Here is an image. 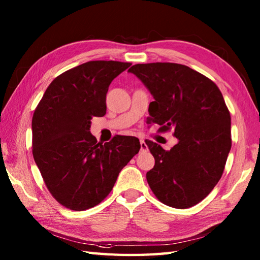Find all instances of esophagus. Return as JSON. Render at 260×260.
<instances>
[{
    "label": "esophagus",
    "mask_w": 260,
    "mask_h": 260,
    "mask_svg": "<svg viewBox=\"0 0 260 260\" xmlns=\"http://www.w3.org/2000/svg\"><path fill=\"white\" fill-rule=\"evenodd\" d=\"M140 144H141V152H145L147 151V145L144 140H141L140 141Z\"/></svg>",
    "instance_id": "obj_1"
}]
</instances>
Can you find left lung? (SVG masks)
<instances>
[{"instance_id":"obj_1","label":"left lung","mask_w":260,"mask_h":260,"mask_svg":"<svg viewBox=\"0 0 260 260\" xmlns=\"http://www.w3.org/2000/svg\"><path fill=\"white\" fill-rule=\"evenodd\" d=\"M128 71L154 98L150 123L161 125V132L174 129L179 141L170 151L145 141L155 158L147 183L169 207L196 206L221 178L231 148V118L222 93L212 80L184 64L139 63Z\"/></svg>"}]
</instances>
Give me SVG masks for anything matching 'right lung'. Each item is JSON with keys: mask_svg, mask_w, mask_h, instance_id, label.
Listing matches in <instances>:
<instances>
[{"mask_svg": "<svg viewBox=\"0 0 260 260\" xmlns=\"http://www.w3.org/2000/svg\"><path fill=\"white\" fill-rule=\"evenodd\" d=\"M131 66L88 61L51 82L32 117V153L52 197L75 211L90 209L112 191L125 165L139 153V139L117 135L101 144L90 133L92 117L106 114V93Z\"/></svg>", "mask_w": 260, "mask_h": 260, "instance_id": "1", "label": "right lung"}]
</instances>
